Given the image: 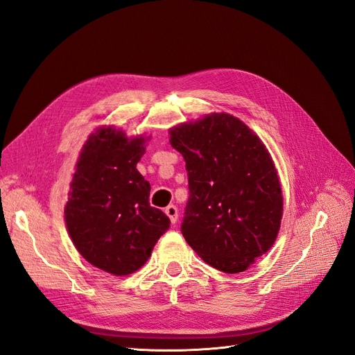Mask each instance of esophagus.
Instances as JSON below:
<instances>
[{
  "label": "esophagus",
  "mask_w": 355,
  "mask_h": 355,
  "mask_svg": "<svg viewBox=\"0 0 355 355\" xmlns=\"http://www.w3.org/2000/svg\"><path fill=\"white\" fill-rule=\"evenodd\" d=\"M165 214L169 216L171 223H173V224L177 223V220H178V209H177V207H174V205H169V207L165 208Z\"/></svg>",
  "instance_id": "34e87169"
}]
</instances>
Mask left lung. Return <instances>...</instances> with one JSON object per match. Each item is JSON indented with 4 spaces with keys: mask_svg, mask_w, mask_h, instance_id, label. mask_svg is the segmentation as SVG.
Listing matches in <instances>:
<instances>
[{
    "mask_svg": "<svg viewBox=\"0 0 355 355\" xmlns=\"http://www.w3.org/2000/svg\"><path fill=\"white\" fill-rule=\"evenodd\" d=\"M169 134L189 177L182 236L214 268L245 271L272 246L282 221V189L268 150L227 113L178 125Z\"/></svg>",
    "mask_w": 355,
    "mask_h": 355,
    "instance_id": "left-lung-1",
    "label": "left lung"
}]
</instances>
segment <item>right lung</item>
Instances as JSON below:
<instances>
[{
  "instance_id": "obj_1",
  "label": "right lung",
  "mask_w": 355,
  "mask_h": 355,
  "mask_svg": "<svg viewBox=\"0 0 355 355\" xmlns=\"http://www.w3.org/2000/svg\"><path fill=\"white\" fill-rule=\"evenodd\" d=\"M144 139L103 128L89 135L73 175L64 216L73 245L89 264L127 276L146 264L171 225L150 207V184L135 165Z\"/></svg>"
}]
</instances>
